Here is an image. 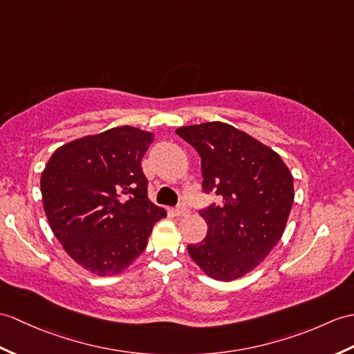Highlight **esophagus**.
I'll return each mask as SVG.
<instances>
[{"label": "esophagus", "instance_id": "34e87169", "mask_svg": "<svg viewBox=\"0 0 354 354\" xmlns=\"http://www.w3.org/2000/svg\"><path fill=\"white\" fill-rule=\"evenodd\" d=\"M171 214H174L175 217H183V216L188 214V209H187V207H184V205H179V207L171 209Z\"/></svg>", "mask_w": 354, "mask_h": 354}]
</instances>
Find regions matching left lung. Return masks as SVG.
<instances>
[{"label": "left lung", "mask_w": 354, "mask_h": 354, "mask_svg": "<svg viewBox=\"0 0 354 354\" xmlns=\"http://www.w3.org/2000/svg\"><path fill=\"white\" fill-rule=\"evenodd\" d=\"M176 134L201 155L203 192L220 197L199 211L208 232L188 254L209 277L235 281L282 238L294 202L291 171L277 152L225 122L180 127Z\"/></svg>", "instance_id": "obj_1"}]
</instances>
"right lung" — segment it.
<instances>
[{
  "instance_id": "right-lung-1",
  "label": "right lung",
  "mask_w": 354,
  "mask_h": 354,
  "mask_svg": "<svg viewBox=\"0 0 354 354\" xmlns=\"http://www.w3.org/2000/svg\"><path fill=\"white\" fill-rule=\"evenodd\" d=\"M153 133L116 127L60 146L40 176L44 209L57 240L97 276L128 268L166 209L147 199L142 158Z\"/></svg>"
}]
</instances>
